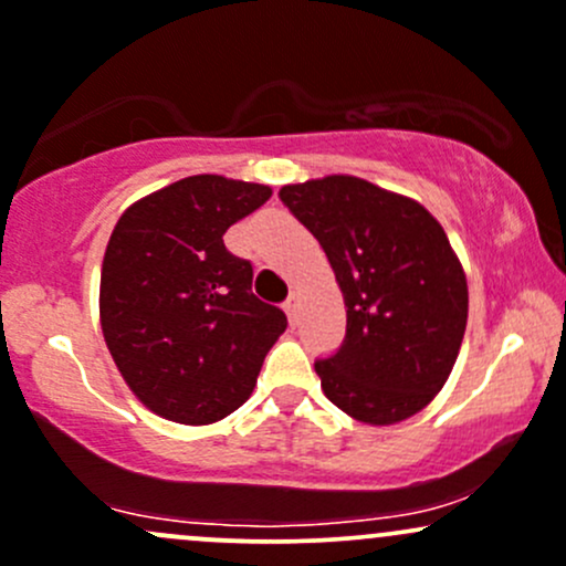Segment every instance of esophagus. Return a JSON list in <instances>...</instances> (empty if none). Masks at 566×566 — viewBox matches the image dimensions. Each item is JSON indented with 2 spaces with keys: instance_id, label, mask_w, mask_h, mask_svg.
Returning a JSON list of instances; mask_svg holds the SVG:
<instances>
[{
  "instance_id": "1",
  "label": "esophagus",
  "mask_w": 566,
  "mask_h": 566,
  "mask_svg": "<svg viewBox=\"0 0 566 566\" xmlns=\"http://www.w3.org/2000/svg\"><path fill=\"white\" fill-rule=\"evenodd\" d=\"M284 314H287L290 325H298V295H290L287 303H284Z\"/></svg>"
}]
</instances>
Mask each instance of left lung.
<instances>
[{"label":"left lung","instance_id":"left-lung-1","mask_svg":"<svg viewBox=\"0 0 566 566\" xmlns=\"http://www.w3.org/2000/svg\"><path fill=\"white\" fill-rule=\"evenodd\" d=\"M279 198L325 249L347 306L342 347L314 360L325 396L360 423L412 418L448 382L467 331V276L442 224L355 176Z\"/></svg>","mask_w":566,"mask_h":566}]
</instances>
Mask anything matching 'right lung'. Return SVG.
Wrapping results in <instances>:
<instances>
[{
  "instance_id": "right-lung-1",
  "label": "right lung",
  "mask_w": 566,
  "mask_h": 566,
  "mask_svg": "<svg viewBox=\"0 0 566 566\" xmlns=\"http://www.w3.org/2000/svg\"><path fill=\"white\" fill-rule=\"evenodd\" d=\"M268 198L263 184L189 176L129 206L113 228L99 319L124 382L151 412L206 426L252 396L287 317L252 293V263L222 235Z\"/></svg>"
}]
</instances>
